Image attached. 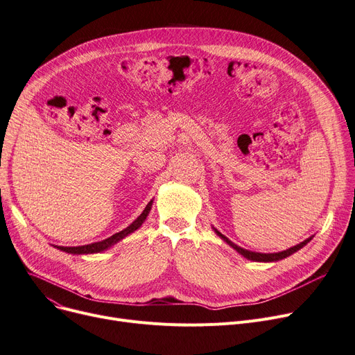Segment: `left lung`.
I'll use <instances>...</instances> for the list:
<instances>
[{"instance_id": "1", "label": "left lung", "mask_w": 355, "mask_h": 355, "mask_svg": "<svg viewBox=\"0 0 355 355\" xmlns=\"http://www.w3.org/2000/svg\"><path fill=\"white\" fill-rule=\"evenodd\" d=\"M213 230H214V233H216V234H217L223 241H226V243H227L230 248H233L239 254H241V256L246 257V259H249V260H253V262H265V263H268V262H277V260L286 259L288 256H291V254L296 253L297 250H301L304 246H306V245L309 243V241L313 239V236H311V237L305 239L304 241H301L300 245H296V246L289 248V249L282 250V252H276V253H259V252H252V250H248V249L240 248V246H237L236 243H233L232 240H229L225 234H221L217 229H214V227H213Z\"/></svg>"}]
</instances>
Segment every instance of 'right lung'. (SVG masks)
<instances>
[{
    "instance_id": "1",
    "label": "right lung",
    "mask_w": 355,
    "mask_h": 355,
    "mask_svg": "<svg viewBox=\"0 0 355 355\" xmlns=\"http://www.w3.org/2000/svg\"><path fill=\"white\" fill-rule=\"evenodd\" d=\"M153 202H154V200L149 201V202L146 204L145 210L141 213V216H139L135 221L130 223V225H129L126 229H123V230L119 232V233H115L114 236H110V237H107V239H105V240L95 241V243L85 245V246H76V248H64V246H54V245H53V246H54L55 249H59V250L66 252V253H70V254H93V253H102V252L110 249L112 246H115L116 243H119V241H121L122 239H125V237L129 236L130 233H134L135 230H138V229L144 225V221L146 220L149 211H151Z\"/></svg>"
}]
</instances>
